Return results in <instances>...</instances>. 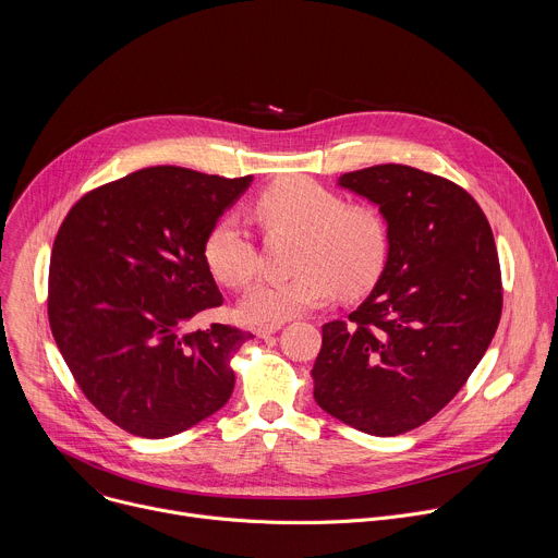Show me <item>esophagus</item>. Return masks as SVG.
<instances>
[{
  "label": "esophagus",
  "mask_w": 558,
  "mask_h": 558,
  "mask_svg": "<svg viewBox=\"0 0 558 558\" xmlns=\"http://www.w3.org/2000/svg\"><path fill=\"white\" fill-rule=\"evenodd\" d=\"M280 329H282V323H280V325H258V327H254V333H256L258 338H269V336L278 333Z\"/></svg>",
  "instance_id": "obj_1"
}]
</instances>
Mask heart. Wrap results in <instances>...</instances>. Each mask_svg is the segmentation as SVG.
<instances>
[{
	"label": "heart",
	"mask_w": 558,
	"mask_h": 558,
	"mask_svg": "<svg viewBox=\"0 0 558 558\" xmlns=\"http://www.w3.org/2000/svg\"><path fill=\"white\" fill-rule=\"evenodd\" d=\"M254 220L267 231L298 233L295 274L258 280L241 300V315L254 325H280L289 317L344 295L368 291L388 258V225L373 205H344L342 196L304 177L265 187L252 203ZM207 269L227 287L247 284L258 267L250 229L235 216H220L203 241Z\"/></svg>",
	"instance_id": "obj_1"
}]
</instances>
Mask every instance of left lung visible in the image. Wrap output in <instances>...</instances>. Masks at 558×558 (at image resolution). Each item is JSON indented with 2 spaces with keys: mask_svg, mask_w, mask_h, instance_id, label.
<instances>
[{
  "mask_svg": "<svg viewBox=\"0 0 558 558\" xmlns=\"http://www.w3.org/2000/svg\"><path fill=\"white\" fill-rule=\"evenodd\" d=\"M338 185L379 207L388 258L349 320L323 327L313 397L362 433L402 435L452 400L495 338L493 229L465 190L409 166L349 172Z\"/></svg>",
  "mask_w": 558,
  "mask_h": 558,
  "instance_id": "8db88e82",
  "label": "left lung"
}]
</instances>
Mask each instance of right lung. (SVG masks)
I'll use <instances>...</instances> for the list:
<instances>
[{
	"mask_svg": "<svg viewBox=\"0 0 558 558\" xmlns=\"http://www.w3.org/2000/svg\"><path fill=\"white\" fill-rule=\"evenodd\" d=\"M252 181L145 168L88 192L59 227L48 276L54 342L95 409L136 437L179 435L231 397L229 360L252 333L187 325L222 304L203 241Z\"/></svg>",
	"mask_w": 558,
	"mask_h": 558,
	"instance_id": "obj_1",
	"label": "right lung"
}]
</instances>
